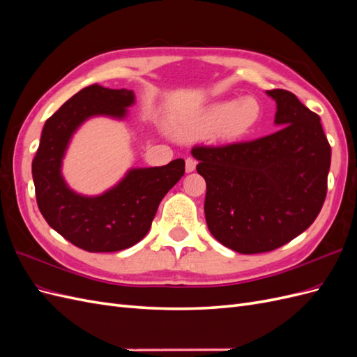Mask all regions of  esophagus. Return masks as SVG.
Wrapping results in <instances>:
<instances>
[{
  "label": "esophagus",
  "instance_id": "obj_1",
  "mask_svg": "<svg viewBox=\"0 0 357 357\" xmlns=\"http://www.w3.org/2000/svg\"><path fill=\"white\" fill-rule=\"evenodd\" d=\"M197 167V160L193 158H188L186 159V172H192Z\"/></svg>",
  "mask_w": 357,
  "mask_h": 357
}]
</instances>
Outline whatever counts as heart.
Masks as SVG:
<instances>
[{
  "label": "heart",
  "instance_id": "b5f03b06",
  "mask_svg": "<svg viewBox=\"0 0 357 357\" xmlns=\"http://www.w3.org/2000/svg\"><path fill=\"white\" fill-rule=\"evenodd\" d=\"M261 112V104L253 96H244L235 102L219 101L183 123L180 134L185 138H199L215 132L222 142H235L252 131Z\"/></svg>",
  "mask_w": 357,
  "mask_h": 357
}]
</instances>
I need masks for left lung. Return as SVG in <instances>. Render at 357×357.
<instances>
[{
  "mask_svg": "<svg viewBox=\"0 0 357 357\" xmlns=\"http://www.w3.org/2000/svg\"><path fill=\"white\" fill-rule=\"evenodd\" d=\"M277 132L219 147L195 146L197 171L207 183L204 211L215 240L243 255L287 244L316 220L328 192L331 146L320 117L284 89Z\"/></svg>",
  "mask_w": 357,
  "mask_h": 357,
  "instance_id": "1",
  "label": "left lung"
}]
</instances>
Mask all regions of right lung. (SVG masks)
Wrapping results in <instances>:
<instances>
[{
    "mask_svg": "<svg viewBox=\"0 0 357 357\" xmlns=\"http://www.w3.org/2000/svg\"><path fill=\"white\" fill-rule=\"evenodd\" d=\"M134 101L132 91L92 84L62 104L43 128L32 160L38 208L50 228L86 252H119L143 240L162 198L185 174L183 159L164 167L134 168L100 197L79 195L63 181L62 158L75 129L92 116L123 119Z\"/></svg>",
    "mask_w": 357,
    "mask_h": 357,
    "instance_id": "obj_1",
    "label": "right lung"
}]
</instances>
